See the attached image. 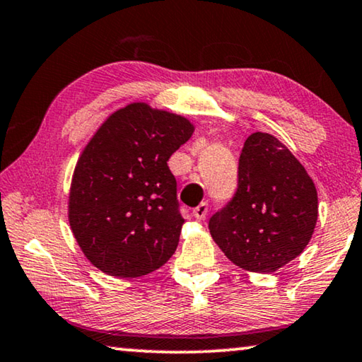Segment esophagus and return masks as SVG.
I'll return each instance as SVG.
<instances>
[{
  "instance_id": "obj_1",
  "label": "esophagus",
  "mask_w": 362,
  "mask_h": 362,
  "mask_svg": "<svg viewBox=\"0 0 362 362\" xmlns=\"http://www.w3.org/2000/svg\"><path fill=\"white\" fill-rule=\"evenodd\" d=\"M209 212V204L207 202H200L196 209H194V216H196V220H204L205 215Z\"/></svg>"
}]
</instances>
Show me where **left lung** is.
<instances>
[{
  "label": "left lung",
  "mask_w": 362,
  "mask_h": 362,
  "mask_svg": "<svg viewBox=\"0 0 362 362\" xmlns=\"http://www.w3.org/2000/svg\"><path fill=\"white\" fill-rule=\"evenodd\" d=\"M317 221V191L304 166L276 137L254 132L244 142L238 187L209 230L233 264L269 274L304 251Z\"/></svg>",
  "instance_id": "left-lung-1"
}]
</instances>
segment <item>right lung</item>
<instances>
[{"instance_id": "1", "label": "right lung", "mask_w": 362, "mask_h": 362, "mask_svg": "<svg viewBox=\"0 0 362 362\" xmlns=\"http://www.w3.org/2000/svg\"><path fill=\"white\" fill-rule=\"evenodd\" d=\"M192 132L182 116L131 103L87 144L71 182L69 223L97 269L142 276L175 254L185 218L166 162Z\"/></svg>"}]
</instances>
